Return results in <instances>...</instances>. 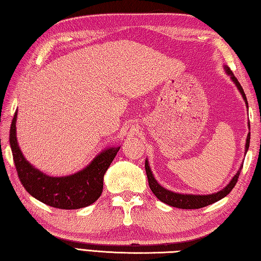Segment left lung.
<instances>
[{"label": "left lung", "instance_id": "obj_1", "mask_svg": "<svg viewBox=\"0 0 261 261\" xmlns=\"http://www.w3.org/2000/svg\"><path fill=\"white\" fill-rule=\"evenodd\" d=\"M224 69H225L226 73H227V75L230 77V80L233 81L234 84L237 85L238 90L240 91L241 94H242L245 105H247V108L249 109L247 96H245V94H244L242 86H241L239 81L235 78L234 73L227 66H224ZM248 125L250 128V121L248 122ZM249 144H250V133L248 134L247 142H245V153L244 154H247V152L249 150ZM242 168H243V165H241L239 170H238V173L234 175V177L230 179L229 183L226 185L223 190L216 192V193L207 194V195H200V194L196 195V194H186V193L184 194V193H176V192L169 191V190L165 189L164 186H161L154 178L153 174H152L149 161H147V159L145 160V171H146L147 180H149V186H150L151 191L153 192V194L156 196V198H158L160 201H162L164 203L171 205V207L179 208V209H199V208L207 207V205H209V204H213L215 202H217V201L222 200L229 193L230 191L233 190V188L235 186V184H237V181L239 179V176H240V173H241V170H242Z\"/></svg>", "mask_w": 261, "mask_h": 261}]
</instances>
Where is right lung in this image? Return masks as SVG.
I'll list each match as a JSON object with an SVG mask.
<instances>
[{
    "mask_svg": "<svg viewBox=\"0 0 261 261\" xmlns=\"http://www.w3.org/2000/svg\"><path fill=\"white\" fill-rule=\"evenodd\" d=\"M18 111L10 127V145L21 184L29 194L41 202L59 209H80L94 203L103 189V176L115 159L120 146L108 147L97 154L91 164L77 173L53 177L42 173L24 158L17 140Z\"/></svg>",
    "mask_w": 261,
    "mask_h": 261,
    "instance_id": "1",
    "label": "right lung"
}]
</instances>
